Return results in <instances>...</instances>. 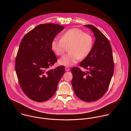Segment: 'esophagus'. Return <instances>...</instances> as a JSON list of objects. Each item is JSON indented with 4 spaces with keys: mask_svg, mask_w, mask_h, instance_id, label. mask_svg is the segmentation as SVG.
<instances>
[{
    "mask_svg": "<svg viewBox=\"0 0 131 131\" xmlns=\"http://www.w3.org/2000/svg\"><path fill=\"white\" fill-rule=\"evenodd\" d=\"M70 70V68H69V67H65V70L66 71H69Z\"/></svg>",
    "mask_w": 131,
    "mask_h": 131,
    "instance_id": "34e87169",
    "label": "esophagus"
}]
</instances>
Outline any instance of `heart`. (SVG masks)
<instances>
[{"instance_id": "b5f03b06", "label": "heart", "mask_w": 131, "mask_h": 131, "mask_svg": "<svg viewBox=\"0 0 131 131\" xmlns=\"http://www.w3.org/2000/svg\"><path fill=\"white\" fill-rule=\"evenodd\" d=\"M93 46L92 37L81 29L72 28L63 33L61 39H54L51 44V49L57 56H62L68 47L66 55L59 60L60 65L71 66L79 59L86 58L91 51Z\"/></svg>"}]
</instances>
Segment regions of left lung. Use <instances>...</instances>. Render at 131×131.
Listing matches in <instances>:
<instances>
[{
	"label": "left lung",
	"instance_id": "obj_1",
	"mask_svg": "<svg viewBox=\"0 0 131 131\" xmlns=\"http://www.w3.org/2000/svg\"><path fill=\"white\" fill-rule=\"evenodd\" d=\"M93 31L95 37L94 45L87 57L79 66L88 70L83 72L73 67L72 85L76 96L86 102L96 101L107 90L114 71V63L111 44L107 38L91 25H85Z\"/></svg>",
	"mask_w": 131,
	"mask_h": 131
}]
</instances>
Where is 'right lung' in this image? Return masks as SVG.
Returning <instances> with one entry per match:
<instances>
[{"mask_svg":"<svg viewBox=\"0 0 131 131\" xmlns=\"http://www.w3.org/2000/svg\"><path fill=\"white\" fill-rule=\"evenodd\" d=\"M64 28L58 24H40L26 34L19 45L15 71L22 90L35 102L51 99L65 73L63 66L50 69L57 61L51 42Z\"/></svg>","mask_w":131,"mask_h":131,"instance_id":"1","label":"right lung"}]
</instances>
